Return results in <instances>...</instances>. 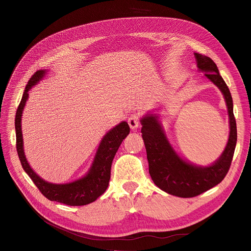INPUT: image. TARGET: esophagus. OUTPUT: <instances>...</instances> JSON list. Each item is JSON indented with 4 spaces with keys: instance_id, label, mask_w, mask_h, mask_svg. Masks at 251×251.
Segmentation results:
<instances>
[{
    "instance_id": "obj_1",
    "label": "esophagus",
    "mask_w": 251,
    "mask_h": 251,
    "mask_svg": "<svg viewBox=\"0 0 251 251\" xmlns=\"http://www.w3.org/2000/svg\"><path fill=\"white\" fill-rule=\"evenodd\" d=\"M127 124H128V126H130L132 130H136V128H137L139 126V116L136 115V114H133V115L128 117Z\"/></svg>"
}]
</instances>
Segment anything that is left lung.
Instances as JSON below:
<instances>
[{"label":"left lung","mask_w":251,"mask_h":251,"mask_svg":"<svg viewBox=\"0 0 251 251\" xmlns=\"http://www.w3.org/2000/svg\"><path fill=\"white\" fill-rule=\"evenodd\" d=\"M197 67L221 91L229 117V137L226 147L215 162L197 165L182 158L166 137L158 114H146L140 123L147 150L149 172L154 183L165 193L181 198H191L208 191L221 182L228 172L237 144V124L233 116L232 97L228 87L219 73L214 60L195 53Z\"/></svg>","instance_id":"left-lung-1"}]
</instances>
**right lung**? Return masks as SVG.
<instances>
[{
    "mask_svg": "<svg viewBox=\"0 0 251 251\" xmlns=\"http://www.w3.org/2000/svg\"><path fill=\"white\" fill-rule=\"evenodd\" d=\"M47 70L36 71L29 79L23 94L22 100L16 114V133H17V151L23 169L31 178L34 184L41 193L50 201L64 203L70 206H81L94 202L107 189L111 178V166L121 142L130 133V126L126 121H121L119 125L104 134L97 148L94 159L89 171L85 176L69 183L56 184L45 181L37 175L27 161L24 151V141L22 134V116L25 104L29 97V91L36 83H39L46 75Z\"/></svg>",
    "mask_w": 251,
    "mask_h": 251,
    "instance_id": "right-lung-1",
    "label": "right lung"
}]
</instances>
